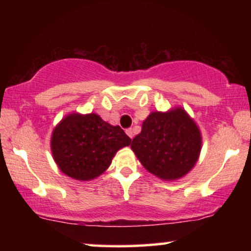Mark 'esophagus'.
<instances>
[{
  "instance_id": "1",
  "label": "esophagus",
  "mask_w": 251,
  "mask_h": 251,
  "mask_svg": "<svg viewBox=\"0 0 251 251\" xmlns=\"http://www.w3.org/2000/svg\"><path fill=\"white\" fill-rule=\"evenodd\" d=\"M126 134L128 135L130 138H133V137H134V131H133V129H131V128L126 129Z\"/></svg>"
}]
</instances>
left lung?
Listing matches in <instances>:
<instances>
[{"instance_id": "left-lung-1", "label": "left lung", "mask_w": 251, "mask_h": 251, "mask_svg": "<svg viewBox=\"0 0 251 251\" xmlns=\"http://www.w3.org/2000/svg\"><path fill=\"white\" fill-rule=\"evenodd\" d=\"M130 147L152 175L164 180H176L197 163L201 135L185 109L176 107L166 113L150 114Z\"/></svg>"}]
</instances>
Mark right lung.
Segmentation results:
<instances>
[{"instance_id": "right-lung-1", "label": "right lung", "mask_w": 251, "mask_h": 251, "mask_svg": "<svg viewBox=\"0 0 251 251\" xmlns=\"http://www.w3.org/2000/svg\"><path fill=\"white\" fill-rule=\"evenodd\" d=\"M131 139L120 126L104 122L95 113H73L58 123L50 138L55 163L66 176L91 180L109 167L117 151Z\"/></svg>"}]
</instances>
